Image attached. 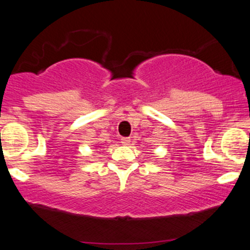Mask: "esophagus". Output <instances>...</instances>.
<instances>
[{"label":"esophagus","instance_id":"1","mask_svg":"<svg viewBox=\"0 0 250 250\" xmlns=\"http://www.w3.org/2000/svg\"><path fill=\"white\" fill-rule=\"evenodd\" d=\"M121 143L122 145H129V143H130V139H129V137H122L121 139Z\"/></svg>","mask_w":250,"mask_h":250}]
</instances>
